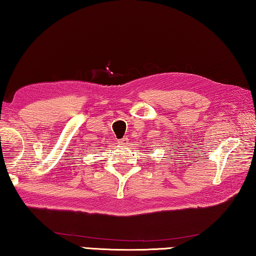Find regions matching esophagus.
Segmentation results:
<instances>
[{"label":"esophagus","mask_w":256,"mask_h":256,"mask_svg":"<svg viewBox=\"0 0 256 256\" xmlns=\"http://www.w3.org/2000/svg\"><path fill=\"white\" fill-rule=\"evenodd\" d=\"M118 144H122V146H126L128 144V138H120L118 140Z\"/></svg>","instance_id":"1"}]
</instances>
